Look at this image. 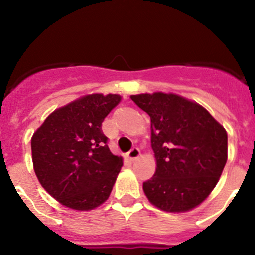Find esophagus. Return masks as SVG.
<instances>
[{"mask_svg":"<svg viewBox=\"0 0 255 255\" xmlns=\"http://www.w3.org/2000/svg\"><path fill=\"white\" fill-rule=\"evenodd\" d=\"M139 155H140V150L138 148H133V149H130L129 151H128V154H127V158L129 159L130 161H134V160H137L138 158H139Z\"/></svg>","mask_w":255,"mask_h":255,"instance_id":"1","label":"esophagus"}]
</instances>
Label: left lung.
I'll list each match as a JSON object with an SVG mask.
<instances>
[{"label": "left lung", "mask_w": 255, "mask_h": 255, "mask_svg": "<svg viewBox=\"0 0 255 255\" xmlns=\"http://www.w3.org/2000/svg\"><path fill=\"white\" fill-rule=\"evenodd\" d=\"M150 117L155 174L143 182L151 205L165 212H187L217 185L227 161V132L205 107L176 94L130 95Z\"/></svg>", "instance_id": "8db88e82"}]
</instances>
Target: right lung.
<instances>
[{
    "mask_svg": "<svg viewBox=\"0 0 255 255\" xmlns=\"http://www.w3.org/2000/svg\"><path fill=\"white\" fill-rule=\"evenodd\" d=\"M121 100L117 94L85 95L51 112L33 134L35 175L63 206L90 211L110 197L123 159L110 151L101 126Z\"/></svg>",
    "mask_w": 255,
    "mask_h": 255,
    "instance_id": "obj_1",
    "label": "right lung"
}]
</instances>
